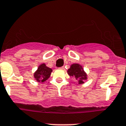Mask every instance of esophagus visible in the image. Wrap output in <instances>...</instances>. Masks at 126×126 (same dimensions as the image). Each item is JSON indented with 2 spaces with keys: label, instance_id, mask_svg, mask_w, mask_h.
<instances>
[{
  "label": "esophagus",
  "instance_id": "34e87169",
  "mask_svg": "<svg viewBox=\"0 0 126 126\" xmlns=\"http://www.w3.org/2000/svg\"><path fill=\"white\" fill-rule=\"evenodd\" d=\"M60 69L64 70V69H65V67H64V66H61V67H60Z\"/></svg>",
  "mask_w": 126,
  "mask_h": 126
}]
</instances>
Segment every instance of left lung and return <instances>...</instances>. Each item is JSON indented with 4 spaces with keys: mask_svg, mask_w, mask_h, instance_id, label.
Returning <instances> with one entry per match:
<instances>
[{
    "mask_svg": "<svg viewBox=\"0 0 126 126\" xmlns=\"http://www.w3.org/2000/svg\"><path fill=\"white\" fill-rule=\"evenodd\" d=\"M67 73L70 77L76 79L77 84H83L84 80H86L88 78L87 74L84 70L83 66L78 63L72 64L67 70Z\"/></svg>",
    "mask_w": 126,
    "mask_h": 126,
    "instance_id": "8db88e82",
    "label": "left lung"
}]
</instances>
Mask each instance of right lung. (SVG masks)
<instances>
[{
    "instance_id": "add662e5",
    "label": "right lung",
    "mask_w": 126,
    "mask_h": 126,
    "mask_svg": "<svg viewBox=\"0 0 126 126\" xmlns=\"http://www.w3.org/2000/svg\"><path fill=\"white\" fill-rule=\"evenodd\" d=\"M52 72L51 68L46 66L45 63H42L34 73V78L39 83H43L50 78Z\"/></svg>"
}]
</instances>
